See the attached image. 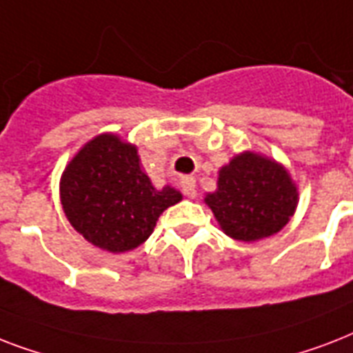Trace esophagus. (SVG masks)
Returning <instances> with one entry per match:
<instances>
[{
	"label": "esophagus",
	"mask_w": 353,
	"mask_h": 353,
	"mask_svg": "<svg viewBox=\"0 0 353 353\" xmlns=\"http://www.w3.org/2000/svg\"><path fill=\"white\" fill-rule=\"evenodd\" d=\"M181 188L188 198H194L196 196V179L192 176L181 177Z\"/></svg>",
	"instance_id": "esophagus-1"
}]
</instances>
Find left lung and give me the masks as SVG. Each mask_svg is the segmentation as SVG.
I'll use <instances>...</instances> for the list:
<instances>
[{
	"instance_id": "obj_1",
	"label": "left lung",
	"mask_w": 353,
	"mask_h": 353,
	"mask_svg": "<svg viewBox=\"0 0 353 353\" xmlns=\"http://www.w3.org/2000/svg\"><path fill=\"white\" fill-rule=\"evenodd\" d=\"M205 203L227 236L256 241L290 221L296 207V188L282 166L247 152L221 168L218 190L209 194Z\"/></svg>"
}]
</instances>
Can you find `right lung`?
<instances>
[{
    "label": "right lung",
    "mask_w": 353,
    "mask_h": 353,
    "mask_svg": "<svg viewBox=\"0 0 353 353\" xmlns=\"http://www.w3.org/2000/svg\"><path fill=\"white\" fill-rule=\"evenodd\" d=\"M63 212L93 245L124 252L146 241L161 212L181 194L154 188L139 166L137 148L110 133L99 135L74 155L60 185Z\"/></svg>",
    "instance_id": "1"
}]
</instances>
